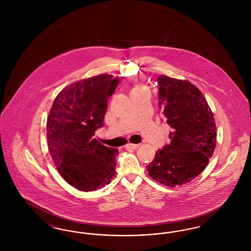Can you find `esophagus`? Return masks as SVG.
Here are the masks:
<instances>
[{
  "instance_id": "obj_1",
  "label": "esophagus",
  "mask_w": 251,
  "mask_h": 251,
  "mask_svg": "<svg viewBox=\"0 0 251 251\" xmlns=\"http://www.w3.org/2000/svg\"><path fill=\"white\" fill-rule=\"evenodd\" d=\"M140 145L139 144H127L126 146H125V149H127V150H136L138 147H139Z\"/></svg>"
}]
</instances>
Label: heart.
Instances as JSON below:
<instances>
[{"label":"heart","mask_w":251,"mask_h":251,"mask_svg":"<svg viewBox=\"0 0 251 251\" xmlns=\"http://www.w3.org/2000/svg\"><path fill=\"white\" fill-rule=\"evenodd\" d=\"M142 91H148V88H147L145 85H143V84H135V85L133 86V88L131 89V93L142 92Z\"/></svg>","instance_id":"heart-1"}]
</instances>
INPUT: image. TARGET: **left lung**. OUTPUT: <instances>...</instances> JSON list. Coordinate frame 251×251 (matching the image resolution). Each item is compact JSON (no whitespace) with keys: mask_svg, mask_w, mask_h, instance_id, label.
Returning <instances> with one entry per match:
<instances>
[{"mask_svg":"<svg viewBox=\"0 0 251 251\" xmlns=\"http://www.w3.org/2000/svg\"><path fill=\"white\" fill-rule=\"evenodd\" d=\"M159 106L167 123L170 143L156 151L147 166L149 175L170 187L190 182L206 168L216 145L213 112L201 91L189 81L159 75Z\"/></svg>","mask_w":251,"mask_h":251,"instance_id":"obj_1","label":"left lung"}]
</instances>
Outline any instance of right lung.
<instances>
[{
  "label": "right lung",
  "mask_w": 251,
  "mask_h": 251,
  "mask_svg": "<svg viewBox=\"0 0 251 251\" xmlns=\"http://www.w3.org/2000/svg\"><path fill=\"white\" fill-rule=\"evenodd\" d=\"M119 79L100 74L65 87L53 100L47 120L49 151L60 175L80 191H95L116 177L119 150L98 142L107 100Z\"/></svg>",
  "instance_id": "1"
}]
</instances>
